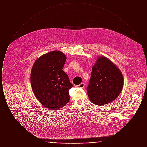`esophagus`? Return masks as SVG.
<instances>
[{"mask_svg": "<svg viewBox=\"0 0 147 147\" xmlns=\"http://www.w3.org/2000/svg\"><path fill=\"white\" fill-rule=\"evenodd\" d=\"M84 86H85V84L83 83H81L80 84H79V85H76V87H78V88H83L84 87Z\"/></svg>", "mask_w": 147, "mask_h": 147, "instance_id": "1", "label": "esophagus"}]
</instances>
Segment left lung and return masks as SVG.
Listing matches in <instances>:
<instances>
[{"instance_id":"1","label":"left lung","mask_w":147,"mask_h":147,"mask_svg":"<svg viewBox=\"0 0 147 147\" xmlns=\"http://www.w3.org/2000/svg\"><path fill=\"white\" fill-rule=\"evenodd\" d=\"M123 85V78L119 68L107 58H98L86 88L91 102L97 105L112 102L119 96Z\"/></svg>"}]
</instances>
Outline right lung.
<instances>
[{
  "mask_svg": "<svg viewBox=\"0 0 147 147\" xmlns=\"http://www.w3.org/2000/svg\"><path fill=\"white\" fill-rule=\"evenodd\" d=\"M66 56L58 51L50 52L37 59L31 73V84L36 98L47 108L58 110L69 101L73 87L63 71Z\"/></svg>",
  "mask_w": 147,
  "mask_h": 147,
  "instance_id": "add662e5",
  "label": "right lung"
}]
</instances>
